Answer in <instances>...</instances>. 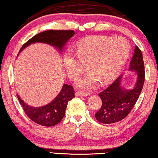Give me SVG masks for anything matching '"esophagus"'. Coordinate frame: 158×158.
Segmentation results:
<instances>
[{
  "mask_svg": "<svg viewBox=\"0 0 158 158\" xmlns=\"http://www.w3.org/2000/svg\"><path fill=\"white\" fill-rule=\"evenodd\" d=\"M75 95L77 97H87V96H89V94L86 93V92L77 91L76 93H75Z\"/></svg>",
  "mask_w": 158,
  "mask_h": 158,
  "instance_id": "obj_1",
  "label": "esophagus"
}]
</instances>
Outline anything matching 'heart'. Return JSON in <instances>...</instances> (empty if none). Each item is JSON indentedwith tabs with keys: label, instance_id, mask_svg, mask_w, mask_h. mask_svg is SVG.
Listing matches in <instances>:
<instances>
[{
	"label": "heart",
	"instance_id": "heart-1",
	"mask_svg": "<svg viewBox=\"0 0 158 158\" xmlns=\"http://www.w3.org/2000/svg\"><path fill=\"white\" fill-rule=\"evenodd\" d=\"M130 51V44L123 37H92L80 42L76 54L69 50L64 62L73 79L78 77L88 64L90 71L78 82V86L91 89L98 81L106 84L115 78L126 64Z\"/></svg>",
	"mask_w": 158,
	"mask_h": 158
}]
</instances>
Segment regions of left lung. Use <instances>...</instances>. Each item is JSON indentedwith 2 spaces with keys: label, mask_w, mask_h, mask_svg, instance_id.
<instances>
[{
  "label": "left lung",
  "mask_w": 158,
  "mask_h": 158,
  "mask_svg": "<svg viewBox=\"0 0 158 158\" xmlns=\"http://www.w3.org/2000/svg\"><path fill=\"white\" fill-rule=\"evenodd\" d=\"M131 70L136 71L137 81L132 90L127 91L122 88L120 75L113 83L99 94L102 106L96 112L95 118L102 123L110 124L119 122L130 113L139 99L145 79L144 64L142 51L138 46L130 63Z\"/></svg>",
  "instance_id": "left-lung-1"
}]
</instances>
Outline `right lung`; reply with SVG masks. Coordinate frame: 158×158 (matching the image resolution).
<instances>
[{"mask_svg": "<svg viewBox=\"0 0 158 158\" xmlns=\"http://www.w3.org/2000/svg\"><path fill=\"white\" fill-rule=\"evenodd\" d=\"M75 35L73 30H46L40 32L27 40L20 48L19 52L31 44L36 42L56 46L59 50L64 48L68 40ZM18 99L23 108L24 112L30 119L40 126L50 127L58 124L63 119L65 110L69 100L75 97V91L73 85L64 84L60 93L53 101L46 106L40 107H31L27 105L17 95Z\"/></svg>", "mask_w": 158, "mask_h": 158, "instance_id": "1", "label": "right lung"}]
</instances>
